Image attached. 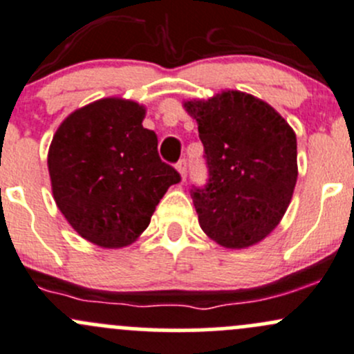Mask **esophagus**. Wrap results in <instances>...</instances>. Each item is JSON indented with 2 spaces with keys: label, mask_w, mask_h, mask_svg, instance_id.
<instances>
[{
  "label": "esophagus",
  "mask_w": 354,
  "mask_h": 354,
  "mask_svg": "<svg viewBox=\"0 0 354 354\" xmlns=\"http://www.w3.org/2000/svg\"><path fill=\"white\" fill-rule=\"evenodd\" d=\"M177 170H178V174H180L182 180H185V177H187V162H185V158L178 160V162H177Z\"/></svg>",
  "instance_id": "esophagus-1"
}]
</instances>
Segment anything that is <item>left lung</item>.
Listing matches in <instances>:
<instances>
[{
  "label": "left lung",
  "mask_w": 354,
  "mask_h": 354,
  "mask_svg": "<svg viewBox=\"0 0 354 354\" xmlns=\"http://www.w3.org/2000/svg\"><path fill=\"white\" fill-rule=\"evenodd\" d=\"M207 178L192 185L199 225L228 249L261 242L278 227L297 184V136L274 109L242 92L192 100Z\"/></svg>",
  "instance_id": "obj_1"
}]
</instances>
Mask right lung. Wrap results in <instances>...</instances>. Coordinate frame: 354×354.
<instances>
[{"mask_svg":"<svg viewBox=\"0 0 354 354\" xmlns=\"http://www.w3.org/2000/svg\"><path fill=\"white\" fill-rule=\"evenodd\" d=\"M136 102L102 98L59 126L49 148L57 207L73 228L107 249L129 245L150 225L156 204L180 174L158 155Z\"/></svg>","mask_w":354,"mask_h":354,"instance_id":"add662e5","label":"right lung"}]
</instances>
